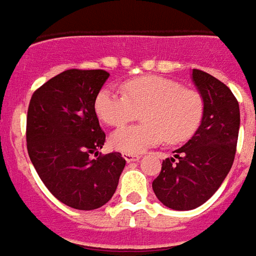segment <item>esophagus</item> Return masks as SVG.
<instances>
[{
	"mask_svg": "<svg viewBox=\"0 0 256 256\" xmlns=\"http://www.w3.org/2000/svg\"><path fill=\"white\" fill-rule=\"evenodd\" d=\"M122 156L126 162H136L140 160V156H135V154H122Z\"/></svg>",
	"mask_w": 256,
	"mask_h": 256,
	"instance_id": "esophagus-1",
	"label": "esophagus"
}]
</instances>
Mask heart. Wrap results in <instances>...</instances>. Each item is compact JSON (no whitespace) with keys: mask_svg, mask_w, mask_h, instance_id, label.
Segmentation results:
<instances>
[{"mask_svg":"<svg viewBox=\"0 0 256 256\" xmlns=\"http://www.w3.org/2000/svg\"><path fill=\"white\" fill-rule=\"evenodd\" d=\"M122 91L104 87L95 98V112L108 126H118L135 120L143 112L142 124L121 126L110 136V146L124 154H140L166 140H188L200 124L204 110L196 90L164 76H142L128 80Z\"/></svg>","mask_w":256,"mask_h":256,"instance_id":"1","label":"heart"}]
</instances>
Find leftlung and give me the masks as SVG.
<instances>
[{"instance_id": "obj_1", "label": "left lung", "mask_w": 256, "mask_h": 256, "mask_svg": "<svg viewBox=\"0 0 256 256\" xmlns=\"http://www.w3.org/2000/svg\"><path fill=\"white\" fill-rule=\"evenodd\" d=\"M192 82L202 95L204 110L191 139L162 162L152 190L162 204L186 212L196 208L216 194L232 168L238 128V102L222 82L192 69Z\"/></svg>"}]
</instances>
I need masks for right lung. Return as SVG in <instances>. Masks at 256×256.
Returning a JSON list of instances; mask_svg holds the SVG:
<instances>
[{"label":"right lung","instance_id":"obj_1","mask_svg":"<svg viewBox=\"0 0 256 256\" xmlns=\"http://www.w3.org/2000/svg\"><path fill=\"white\" fill-rule=\"evenodd\" d=\"M108 78L102 69H68L39 87L30 100V160L54 196L78 210L109 202L126 166L120 152L90 158L105 144L95 98Z\"/></svg>","mask_w":256,"mask_h":256}]
</instances>
